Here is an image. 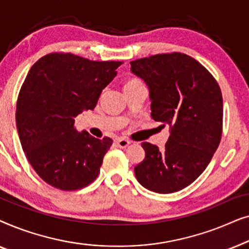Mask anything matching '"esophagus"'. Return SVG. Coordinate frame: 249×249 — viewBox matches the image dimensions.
<instances>
[{
	"label": "esophagus",
	"mask_w": 249,
	"mask_h": 249,
	"mask_svg": "<svg viewBox=\"0 0 249 249\" xmlns=\"http://www.w3.org/2000/svg\"><path fill=\"white\" fill-rule=\"evenodd\" d=\"M130 141H129V139H125V138H119V139H117V144H118V146L119 147H121V148H125L127 147V146H129L130 145Z\"/></svg>",
	"instance_id": "1"
}]
</instances>
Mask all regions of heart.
Wrapping results in <instances>:
<instances>
[{
  "instance_id": "1",
  "label": "heart",
  "mask_w": 249,
  "mask_h": 249,
  "mask_svg": "<svg viewBox=\"0 0 249 249\" xmlns=\"http://www.w3.org/2000/svg\"><path fill=\"white\" fill-rule=\"evenodd\" d=\"M135 83H139V80L138 79H131V80H129L127 84L125 85H129V84H135Z\"/></svg>"
}]
</instances>
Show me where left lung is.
Segmentation results:
<instances>
[{
	"label": "left lung",
	"mask_w": 249,
	"mask_h": 249,
	"mask_svg": "<svg viewBox=\"0 0 249 249\" xmlns=\"http://www.w3.org/2000/svg\"><path fill=\"white\" fill-rule=\"evenodd\" d=\"M130 64L149 88L152 118L170 125L163 152L142 142L146 155L135 176L154 193L178 192L202 175L219 147L223 124L220 86L205 67L183 53L155 54Z\"/></svg>",
	"instance_id": "1"
}]
</instances>
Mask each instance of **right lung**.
Returning <instances> with one entry per match:
<instances>
[{"label":"right lung","mask_w":249,"mask_h":249,"mask_svg":"<svg viewBox=\"0 0 249 249\" xmlns=\"http://www.w3.org/2000/svg\"><path fill=\"white\" fill-rule=\"evenodd\" d=\"M121 64L54 52L30 68L17 101V128L29 163L54 188L72 192L97 178L112 139L78 132L74 118L94 110Z\"/></svg>","instance_id":"1"}]
</instances>
